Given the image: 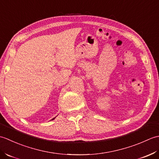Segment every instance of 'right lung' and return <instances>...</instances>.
Listing matches in <instances>:
<instances>
[{
	"mask_svg": "<svg viewBox=\"0 0 159 159\" xmlns=\"http://www.w3.org/2000/svg\"><path fill=\"white\" fill-rule=\"evenodd\" d=\"M55 118H53V119H52V120H54V119H55Z\"/></svg>",
	"mask_w": 159,
	"mask_h": 159,
	"instance_id": "add662e5",
	"label": "right lung"
}]
</instances>
